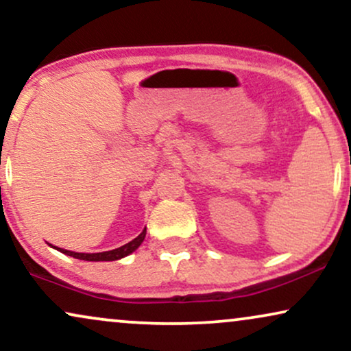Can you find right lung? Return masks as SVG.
<instances>
[{"label":"right lung","instance_id":"right-lung-1","mask_svg":"<svg viewBox=\"0 0 351 351\" xmlns=\"http://www.w3.org/2000/svg\"><path fill=\"white\" fill-rule=\"evenodd\" d=\"M145 233H147V228H143V232L138 234L137 238H134L132 241H129L128 244H124V246L118 247V249H113V251H107V252H97V254H84V252H73V251H65V249H60V247H56L57 251L66 254V256L70 257H75V258H80V261H88V262H110V261H118V258H123L129 256V254L136 251V249L141 246L143 238H145Z\"/></svg>","mask_w":351,"mask_h":351}]
</instances>
